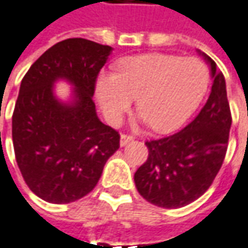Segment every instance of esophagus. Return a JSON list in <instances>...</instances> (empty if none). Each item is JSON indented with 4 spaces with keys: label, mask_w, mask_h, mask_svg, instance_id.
<instances>
[{
    "label": "esophagus",
    "mask_w": 248,
    "mask_h": 248,
    "mask_svg": "<svg viewBox=\"0 0 248 248\" xmlns=\"http://www.w3.org/2000/svg\"><path fill=\"white\" fill-rule=\"evenodd\" d=\"M130 141H133V137H132V136L121 135V141H119L121 147H124L126 144H129Z\"/></svg>",
    "instance_id": "obj_1"
}]
</instances>
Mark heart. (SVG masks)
<instances>
[{
    "label": "heart",
    "instance_id": "obj_1",
    "mask_svg": "<svg viewBox=\"0 0 248 248\" xmlns=\"http://www.w3.org/2000/svg\"><path fill=\"white\" fill-rule=\"evenodd\" d=\"M208 84L210 70L199 58L144 54L122 60L115 73H100L95 97L108 124H118L136 98L139 122L170 133L197 109Z\"/></svg>",
    "mask_w": 248,
    "mask_h": 248
}]
</instances>
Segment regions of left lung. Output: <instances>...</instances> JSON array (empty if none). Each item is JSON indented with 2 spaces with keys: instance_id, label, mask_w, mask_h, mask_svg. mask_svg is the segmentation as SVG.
Listing matches in <instances>:
<instances>
[{
  "instance_id": "left-lung-1",
  "label": "left lung",
  "mask_w": 248,
  "mask_h": 248,
  "mask_svg": "<svg viewBox=\"0 0 248 248\" xmlns=\"http://www.w3.org/2000/svg\"><path fill=\"white\" fill-rule=\"evenodd\" d=\"M212 78L211 94L196 119L183 130L147 141L148 158L136 170L140 196L162 208H180L201 197L219 172L232 126L226 81L204 52Z\"/></svg>"
}]
</instances>
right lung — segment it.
<instances>
[{
	"label": "right lung",
	"instance_id": "add662e5",
	"mask_svg": "<svg viewBox=\"0 0 248 248\" xmlns=\"http://www.w3.org/2000/svg\"><path fill=\"white\" fill-rule=\"evenodd\" d=\"M112 47L68 38L48 48L27 70L12 115L17 167L40 199L68 204L89 194L119 135L97 116L95 79ZM66 81L71 95L61 100L55 84Z\"/></svg>",
	"mask_w": 248,
	"mask_h": 248
}]
</instances>
